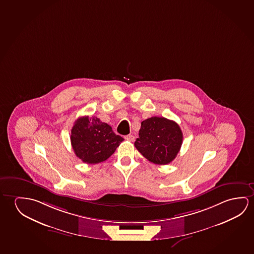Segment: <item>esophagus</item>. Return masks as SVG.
Wrapping results in <instances>:
<instances>
[{
	"instance_id": "obj_1",
	"label": "esophagus",
	"mask_w": 254,
	"mask_h": 254,
	"mask_svg": "<svg viewBox=\"0 0 254 254\" xmlns=\"http://www.w3.org/2000/svg\"><path fill=\"white\" fill-rule=\"evenodd\" d=\"M125 140L128 141H133V140H134V136H133V135H131V134L126 135Z\"/></svg>"
}]
</instances>
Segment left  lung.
I'll return each instance as SVG.
<instances>
[{
    "label": "left lung",
    "instance_id": "1",
    "mask_svg": "<svg viewBox=\"0 0 254 254\" xmlns=\"http://www.w3.org/2000/svg\"><path fill=\"white\" fill-rule=\"evenodd\" d=\"M183 133L175 121L151 117L142 121L134 146L145 158L156 164H168L180 150Z\"/></svg>",
    "mask_w": 254,
    "mask_h": 254
}]
</instances>
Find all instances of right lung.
I'll return each instance as SVG.
<instances>
[{"instance_id": "add662e5", "label": "right lung", "mask_w": 254, "mask_h": 254, "mask_svg": "<svg viewBox=\"0 0 254 254\" xmlns=\"http://www.w3.org/2000/svg\"><path fill=\"white\" fill-rule=\"evenodd\" d=\"M71 145L76 156L86 164L106 161L124 141L111 126L98 117L78 118L71 129Z\"/></svg>"}]
</instances>
